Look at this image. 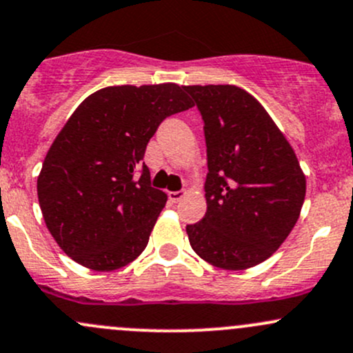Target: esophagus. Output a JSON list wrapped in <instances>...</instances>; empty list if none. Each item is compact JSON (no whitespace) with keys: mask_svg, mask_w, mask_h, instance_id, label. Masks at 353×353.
Instances as JSON below:
<instances>
[{"mask_svg":"<svg viewBox=\"0 0 353 353\" xmlns=\"http://www.w3.org/2000/svg\"><path fill=\"white\" fill-rule=\"evenodd\" d=\"M186 194H188L186 191H170L169 192V199L172 203H179L181 199H183Z\"/></svg>","mask_w":353,"mask_h":353,"instance_id":"34e87169","label":"esophagus"}]
</instances>
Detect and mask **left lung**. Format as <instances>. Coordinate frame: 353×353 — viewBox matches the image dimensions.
<instances>
[{"label":"left lung","mask_w":353,"mask_h":353,"mask_svg":"<svg viewBox=\"0 0 353 353\" xmlns=\"http://www.w3.org/2000/svg\"><path fill=\"white\" fill-rule=\"evenodd\" d=\"M205 121L206 214L188 225L208 264L242 270L269 259L298 221L306 177L294 150L252 94L232 84L184 86Z\"/></svg>","instance_id":"left-lung-1"}]
</instances>
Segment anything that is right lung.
I'll return each mask as SVG.
<instances>
[{"mask_svg": "<svg viewBox=\"0 0 353 353\" xmlns=\"http://www.w3.org/2000/svg\"><path fill=\"white\" fill-rule=\"evenodd\" d=\"M189 108L174 83L125 84L92 92L70 114L47 152L37 194L50 235L72 261L105 272L145 250L167 201L150 186L147 143L162 120Z\"/></svg>", "mask_w": 353, "mask_h": 353, "instance_id": "1", "label": "right lung"}]
</instances>
